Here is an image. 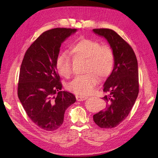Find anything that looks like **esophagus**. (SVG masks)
Returning a JSON list of instances; mask_svg holds the SVG:
<instances>
[{"mask_svg":"<svg viewBox=\"0 0 158 158\" xmlns=\"http://www.w3.org/2000/svg\"><path fill=\"white\" fill-rule=\"evenodd\" d=\"M76 98L77 101L80 102V101H84V100H85L88 98V97L82 96V95H76Z\"/></svg>","mask_w":158,"mask_h":158,"instance_id":"esophagus-1","label":"esophagus"}]
</instances>
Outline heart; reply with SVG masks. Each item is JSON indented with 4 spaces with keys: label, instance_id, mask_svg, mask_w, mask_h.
I'll use <instances>...</instances> for the list:
<instances>
[{
    "label": "heart",
    "instance_id": "obj_1",
    "mask_svg": "<svg viewBox=\"0 0 158 158\" xmlns=\"http://www.w3.org/2000/svg\"><path fill=\"white\" fill-rule=\"evenodd\" d=\"M69 51L74 58L86 61L85 72L87 74L76 77L68 84L67 88L76 94L89 95L98 84V77L103 79L111 73L114 65L113 52L109 46L101 45L98 41L87 38L76 41L70 46ZM56 68L59 73L66 78L73 73L71 60L65 53L57 56Z\"/></svg>",
    "mask_w": 158,
    "mask_h": 158
}]
</instances>
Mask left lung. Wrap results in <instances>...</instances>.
I'll return each instance as SVG.
<instances>
[{
	"label": "left lung",
	"mask_w": 158,
	"mask_h": 158,
	"mask_svg": "<svg viewBox=\"0 0 158 158\" xmlns=\"http://www.w3.org/2000/svg\"><path fill=\"white\" fill-rule=\"evenodd\" d=\"M93 31L106 38L114 57L113 70L104 84L103 91L109 94L102 98L106 106L93 118L100 128H112L128 117L138 97V62L131 46L117 33L107 28Z\"/></svg>",
	"instance_id": "left-lung-1"
}]
</instances>
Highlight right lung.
<instances>
[{
    "label": "right lung",
    "mask_w": 158,
    "mask_h": 158,
    "mask_svg": "<svg viewBox=\"0 0 158 158\" xmlns=\"http://www.w3.org/2000/svg\"><path fill=\"white\" fill-rule=\"evenodd\" d=\"M76 29L57 27L38 37L23 56L19 74L18 95L27 116L47 131L63 123L66 109L76 101L61 91L63 85L56 68L61 44Z\"/></svg>",
    "instance_id": "obj_1"
}]
</instances>
